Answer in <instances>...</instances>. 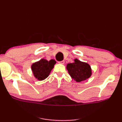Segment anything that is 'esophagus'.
<instances>
[{
  "label": "esophagus",
  "mask_w": 122,
  "mask_h": 122,
  "mask_svg": "<svg viewBox=\"0 0 122 122\" xmlns=\"http://www.w3.org/2000/svg\"><path fill=\"white\" fill-rule=\"evenodd\" d=\"M58 63L59 64H63L64 63V61H59L58 62Z\"/></svg>",
  "instance_id": "34e87169"
}]
</instances>
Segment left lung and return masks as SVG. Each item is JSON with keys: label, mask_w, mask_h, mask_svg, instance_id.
<instances>
[{"label": "left lung", "mask_w": 122, "mask_h": 122, "mask_svg": "<svg viewBox=\"0 0 122 122\" xmlns=\"http://www.w3.org/2000/svg\"><path fill=\"white\" fill-rule=\"evenodd\" d=\"M74 61L67 64L66 68L72 78L77 82H80L90 77L92 69L89 64L77 59H75Z\"/></svg>", "instance_id": "obj_1"}]
</instances>
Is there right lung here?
<instances>
[{
    "label": "right lung",
    "mask_w": 122,
    "mask_h": 122,
    "mask_svg": "<svg viewBox=\"0 0 122 122\" xmlns=\"http://www.w3.org/2000/svg\"><path fill=\"white\" fill-rule=\"evenodd\" d=\"M56 61L53 59L50 61L42 59L33 63L31 66V70L33 76L39 81H42L47 77L54 68Z\"/></svg>",
    "instance_id": "right-lung-1"
}]
</instances>
